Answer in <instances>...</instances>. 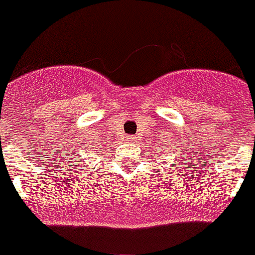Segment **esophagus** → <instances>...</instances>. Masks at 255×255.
Returning a JSON list of instances; mask_svg holds the SVG:
<instances>
[{
  "label": "esophagus",
  "instance_id": "esophagus-1",
  "mask_svg": "<svg viewBox=\"0 0 255 255\" xmlns=\"http://www.w3.org/2000/svg\"><path fill=\"white\" fill-rule=\"evenodd\" d=\"M126 140H128V141H131V138H130V137H128V138H126Z\"/></svg>",
  "mask_w": 255,
  "mask_h": 255
}]
</instances>
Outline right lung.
Here are the masks:
<instances>
[{"label": "right lung", "instance_id": "right-lung-1", "mask_svg": "<svg viewBox=\"0 0 255 255\" xmlns=\"http://www.w3.org/2000/svg\"><path fill=\"white\" fill-rule=\"evenodd\" d=\"M78 156H79V153H78V155H77V156H75V158H78ZM78 162H79V160H74V163H75V166H77V167H78V169H81V170H84V169H85V166H86V165H82V163H79V165H78ZM71 165H73V163H71Z\"/></svg>", "mask_w": 255, "mask_h": 255}]
</instances>
